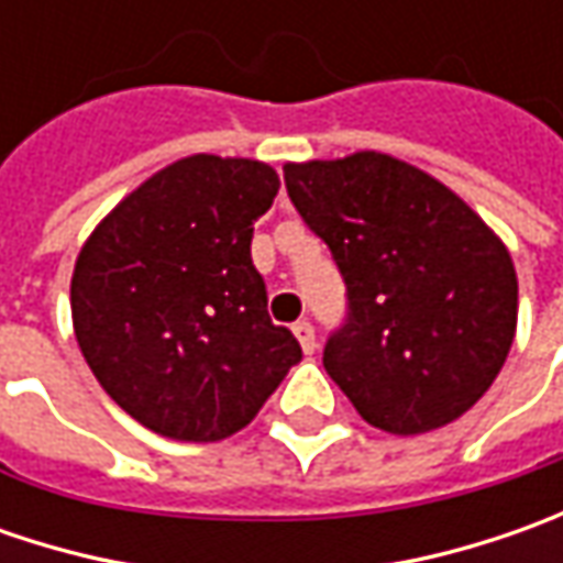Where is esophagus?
<instances>
[{"label":"esophagus","mask_w":563,"mask_h":563,"mask_svg":"<svg viewBox=\"0 0 563 563\" xmlns=\"http://www.w3.org/2000/svg\"><path fill=\"white\" fill-rule=\"evenodd\" d=\"M294 335L300 341V347H303V354H313L316 347V329L313 322H307V319H300V322H294Z\"/></svg>","instance_id":"1"}]
</instances>
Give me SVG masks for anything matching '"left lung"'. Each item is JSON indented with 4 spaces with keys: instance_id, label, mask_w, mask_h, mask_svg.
I'll return each instance as SVG.
<instances>
[{
    "instance_id": "1",
    "label": "left lung",
    "mask_w": 563,
    "mask_h": 563,
    "mask_svg": "<svg viewBox=\"0 0 563 563\" xmlns=\"http://www.w3.org/2000/svg\"><path fill=\"white\" fill-rule=\"evenodd\" d=\"M285 187L344 278L322 366L360 417L420 435L466 413L517 329L505 244L442 181L382 153L285 165Z\"/></svg>"
}]
</instances>
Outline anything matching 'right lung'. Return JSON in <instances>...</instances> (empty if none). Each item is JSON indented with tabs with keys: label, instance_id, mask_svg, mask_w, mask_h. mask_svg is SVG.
I'll use <instances>...</instances> for the list:
<instances>
[{
	"label": "right lung",
	"instance_id": "1",
	"mask_svg": "<svg viewBox=\"0 0 563 563\" xmlns=\"http://www.w3.org/2000/svg\"><path fill=\"white\" fill-rule=\"evenodd\" d=\"M278 175L253 159L187 156L124 197L71 278L80 354L134 420L178 442L244 429L303 351L269 319L250 260Z\"/></svg>",
	"mask_w": 563,
	"mask_h": 563
}]
</instances>
